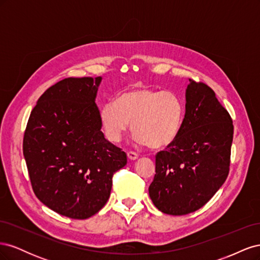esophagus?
<instances>
[{"instance_id":"obj_1","label":"esophagus","mask_w":260,"mask_h":260,"mask_svg":"<svg viewBox=\"0 0 260 260\" xmlns=\"http://www.w3.org/2000/svg\"><path fill=\"white\" fill-rule=\"evenodd\" d=\"M127 156H128V158L130 160H136V159H138V157H139V155L137 153H135V152H128Z\"/></svg>"}]
</instances>
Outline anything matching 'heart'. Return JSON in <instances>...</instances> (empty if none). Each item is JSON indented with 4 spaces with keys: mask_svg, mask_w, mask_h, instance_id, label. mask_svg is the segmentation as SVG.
<instances>
[{
    "mask_svg": "<svg viewBox=\"0 0 260 260\" xmlns=\"http://www.w3.org/2000/svg\"><path fill=\"white\" fill-rule=\"evenodd\" d=\"M100 118L106 138L119 142L132 122L135 143L161 148L179 136L184 119V104L176 93L136 88L121 93L117 102H107Z\"/></svg>",
    "mask_w": 260,
    "mask_h": 260,
    "instance_id": "b5f03b06",
    "label": "heart"
}]
</instances>
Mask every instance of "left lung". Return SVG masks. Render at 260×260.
I'll return each mask as SVG.
<instances>
[{"label":"left lung","mask_w":260,"mask_h":260,"mask_svg":"<svg viewBox=\"0 0 260 260\" xmlns=\"http://www.w3.org/2000/svg\"><path fill=\"white\" fill-rule=\"evenodd\" d=\"M232 140V119L215 92L190 80L179 136L156 155V175L148 187L156 208L181 216L205 205L229 174Z\"/></svg>","instance_id":"8db88e82"}]
</instances>
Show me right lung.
Returning a JSON list of instances; mask_svg holds the SVG:
<instances>
[{
	"label": "right lung",
	"mask_w": 260,
	"mask_h": 260,
	"mask_svg": "<svg viewBox=\"0 0 260 260\" xmlns=\"http://www.w3.org/2000/svg\"><path fill=\"white\" fill-rule=\"evenodd\" d=\"M102 77L67 78L30 114L23 156L37 198L59 215L86 219L104 207L127 155L104 138L95 99Z\"/></svg>",
	"instance_id": "right-lung-1"
}]
</instances>
